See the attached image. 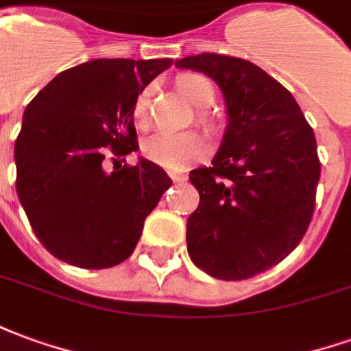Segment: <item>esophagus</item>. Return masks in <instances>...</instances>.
I'll return each mask as SVG.
<instances>
[{
    "label": "esophagus",
    "instance_id": "1",
    "mask_svg": "<svg viewBox=\"0 0 351 351\" xmlns=\"http://www.w3.org/2000/svg\"><path fill=\"white\" fill-rule=\"evenodd\" d=\"M171 180H173V182H176V184H182V182H186V180H188V176L186 175H178V173H171Z\"/></svg>",
    "mask_w": 351,
    "mask_h": 351
}]
</instances>
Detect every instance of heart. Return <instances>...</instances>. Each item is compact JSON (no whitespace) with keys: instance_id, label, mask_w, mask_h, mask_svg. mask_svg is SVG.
<instances>
[{"instance_id":"heart-1","label":"heart","mask_w":351,"mask_h":351,"mask_svg":"<svg viewBox=\"0 0 351 351\" xmlns=\"http://www.w3.org/2000/svg\"><path fill=\"white\" fill-rule=\"evenodd\" d=\"M176 88L197 108L210 107L216 99L213 82L203 75H184L176 80ZM150 95H152V88H145L138 92L135 105H133V116L137 122H145L148 116ZM199 120L208 130H214V120L205 110L199 114ZM206 152H208V146L203 137H199L197 133H191V131H182V133L158 131L143 141V154L146 160L169 171H184L203 160Z\"/></svg>"}]
</instances>
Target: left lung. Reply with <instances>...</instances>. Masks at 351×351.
<instances>
[{"label":"left lung","instance_id":"1","mask_svg":"<svg viewBox=\"0 0 351 351\" xmlns=\"http://www.w3.org/2000/svg\"><path fill=\"white\" fill-rule=\"evenodd\" d=\"M175 65L210 77L228 108L213 165L190 173L201 199L188 218V254L214 278H252L308 229L319 180L314 131L293 95L248 60L197 54Z\"/></svg>","mask_w":351,"mask_h":351}]
</instances>
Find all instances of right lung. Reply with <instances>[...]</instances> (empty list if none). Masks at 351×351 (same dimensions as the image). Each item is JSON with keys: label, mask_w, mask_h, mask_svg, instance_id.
Segmentation results:
<instances>
[{"label": "right lung", "mask_w": 351, "mask_h": 351, "mask_svg": "<svg viewBox=\"0 0 351 351\" xmlns=\"http://www.w3.org/2000/svg\"><path fill=\"white\" fill-rule=\"evenodd\" d=\"M171 58H101L65 69L29 101L14 143L16 193L43 246L65 263L108 269L130 258L173 180L137 152L133 105ZM114 160V158H112Z\"/></svg>", "instance_id": "obj_1"}]
</instances>
